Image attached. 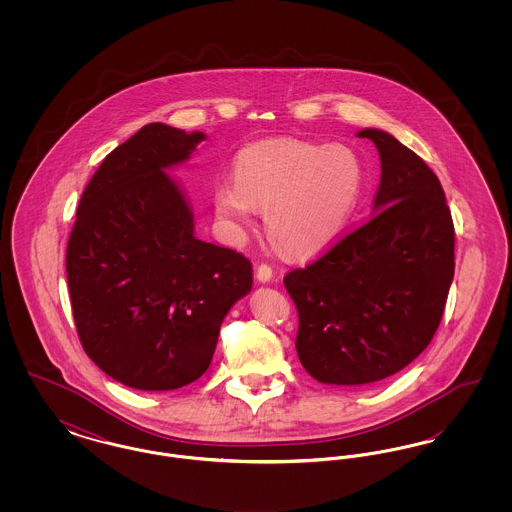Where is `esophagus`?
<instances>
[{
    "label": "esophagus",
    "instance_id": "1",
    "mask_svg": "<svg viewBox=\"0 0 512 512\" xmlns=\"http://www.w3.org/2000/svg\"><path fill=\"white\" fill-rule=\"evenodd\" d=\"M257 280L259 282H270L272 280V268L267 263H261L257 267Z\"/></svg>",
    "mask_w": 512,
    "mask_h": 512
}]
</instances>
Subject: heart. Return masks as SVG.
Returning <instances> with one entry per match:
<instances>
[{"label": "heart", "mask_w": 512, "mask_h": 512, "mask_svg": "<svg viewBox=\"0 0 512 512\" xmlns=\"http://www.w3.org/2000/svg\"><path fill=\"white\" fill-rule=\"evenodd\" d=\"M363 190L365 163L353 147L272 138L236 155L234 180L217 184L213 203L234 240L244 238L259 207L280 249L309 257L345 230Z\"/></svg>", "instance_id": "heart-1"}]
</instances>
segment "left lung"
Listing matches in <instances>:
<instances>
[{
	"label": "left lung",
	"instance_id": "obj_1",
	"mask_svg": "<svg viewBox=\"0 0 512 512\" xmlns=\"http://www.w3.org/2000/svg\"><path fill=\"white\" fill-rule=\"evenodd\" d=\"M374 215L315 263L284 276L297 307L295 349L322 384L384 380L428 347L455 274V228L438 176L378 128Z\"/></svg>",
	"mask_w": 512,
	"mask_h": 512
}]
</instances>
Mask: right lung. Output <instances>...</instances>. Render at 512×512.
Returning a JSON list of instances; mask_svg holds the SVG:
<instances>
[{
  "label": "right lung",
  "instance_id": "1",
  "mask_svg": "<svg viewBox=\"0 0 512 512\" xmlns=\"http://www.w3.org/2000/svg\"><path fill=\"white\" fill-rule=\"evenodd\" d=\"M201 140L146 124L103 159L76 209L67 245L76 332L86 355L134 390L197 380L253 284L242 253L195 238L194 213L165 172Z\"/></svg>",
  "mask_w": 512,
  "mask_h": 512
}]
</instances>
